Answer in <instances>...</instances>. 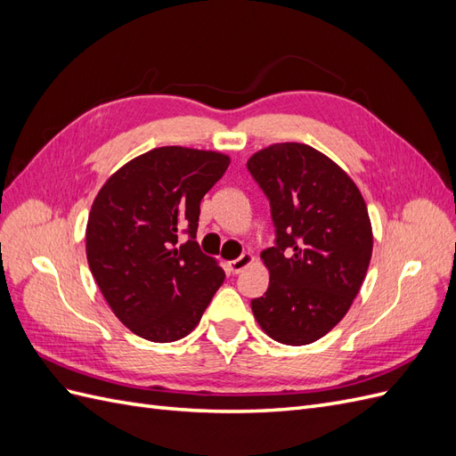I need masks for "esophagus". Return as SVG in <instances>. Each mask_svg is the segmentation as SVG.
I'll return each instance as SVG.
<instances>
[{
	"instance_id": "1",
	"label": "esophagus",
	"mask_w": 456,
	"mask_h": 456,
	"mask_svg": "<svg viewBox=\"0 0 456 456\" xmlns=\"http://www.w3.org/2000/svg\"><path fill=\"white\" fill-rule=\"evenodd\" d=\"M253 262H255V256H253L251 253H243L240 258L230 260V262H228V268H230L232 273H240V272H243L247 266L253 265Z\"/></svg>"
}]
</instances>
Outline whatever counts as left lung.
I'll return each instance as SVG.
<instances>
[{
  "mask_svg": "<svg viewBox=\"0 0 456 456\" xmlns=\"http://www.w3.org/2000/svg\"><path fill=\"white\" fill-rule=\"evenodd\" d=\"M247 169L270 200L278 233L260 253L270 285L251 300L255 320L270 338L305 346L325 337L360 293L372 253L367 205L350 175L308 144H270Z\"/></svg>",
  "mask_w": 456,
  "mask_h": 456,
  "instance_id": "8db88e82",
  "label": "left lung"
}]
</instances>
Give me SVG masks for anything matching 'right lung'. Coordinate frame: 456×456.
Here are the masks:
<instances>
[{"label":"right lung","instance_id":"add662e5","mask_svg":"<svg viewBox=\"0 0 456 456\" xmlns=\"http://www.w3.org/2000/svg\"><path fill=\"white\" fill-rule=\"evenodd\" d=\"M230 161L223 151L161 146L121 165L96 194L87 262L108 306L134 335L184 338L223 285L224 270L194 238L200 203ZM184 227L192 240L178 246Z\"/></svg>","mask_w":456,"mask_h":456}]
</instances>
